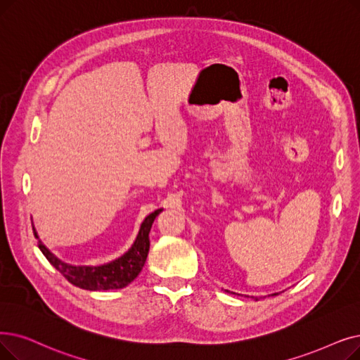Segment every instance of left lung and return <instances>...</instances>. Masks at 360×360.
I'll use <instances>...</instances> for the list:
<instances>
[{
    "label": "left lung",
    "mask_w": 360,
    "mask_h": 360,
    "mask_svg": "<svg viewBox=\"0 0 360 360\" xmlns=\"http://www.w3.org/2000/svg\"><path fill=\"white\" fill-rule=\"evenodd\" d=\"M275 294H278V292H275ZM275 294H272V295H275ZM256 300H259V299H256Z\"/></svg>",
    "instance_id": "8db88e82"
}]
</instances>
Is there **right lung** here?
<instances>
[{
	"label": "right lung",
	"mask_w": 360,
	"mask_h": 360,
	"mask_svg": "<svg viewBox=\"0 0 360 360\" xmlns=\"http://www.w3.org/2000/svg\"><path fill=\"white\" fill-rule=\"evenodd\" d=\"M160 210L162 209L155 210L146 217V221L141 224V228H139L135 243L127 253L110 263L101 264V266H72V264L58 260L41 241H38V247L42 255L46 257V260H49L70 284L76 287L89 291L123 288L132 283L144 266L150 250L148 233L155 216L159 214ZM34 233L38 238L37 232Z\"/></svg>",
	"instance_id": "right-lung-1"
}]
</instances>
